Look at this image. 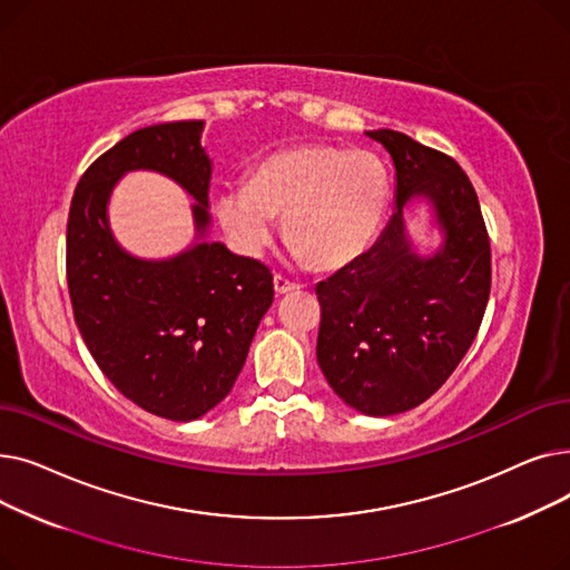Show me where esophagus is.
Here are the masks:
<instances>
[{
    "mask_svg": "<svg viewBox=\"0 0 570 570\" xmlns=\"http://www.w3.org/2000/svg\"><path fill=\"white\" fill-rule=\"evenodd\" d=\"M275 291H277V295L295 293V291H301V284L288 282V279H286V277H282V275H275Z\"/></svg>",
    "mask_w": 570,
    "mask_h": 570,
    "instance_id": "34e87169",
    "label": "esophagus"
}]
</instances>
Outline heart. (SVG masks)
I'll use <instances>...</instances> for the list:
<instances>
[{"instance_id": "obj_1", "label": "heart", "mask_w": 570, "mask_h": 570, "mask_svg": "<svg viewBox=\"0 0 570 570\" xmlns=\"http://www.w3.org/2000/svg\"><path fill=\"white\" fill-rule=\"evenodd\" d=\"M387 200L391 177L374 153L307 142L258 161L249 183H228L215 209L239 254L273 245L279 215L293 258L340 269L370 249Z\"/></svg>"}]
</instances>
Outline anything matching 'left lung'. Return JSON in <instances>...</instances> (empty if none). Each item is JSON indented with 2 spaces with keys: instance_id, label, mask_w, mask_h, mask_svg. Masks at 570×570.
Instances as JSON below:
<instances>
[{
  "instance_id": "8db88e82",
  "label": "left lung",
  "mask_w": 570,
  "mask_h": 570,
  "mask_svg": "<svg viewBox=\"0 0 570 570\" xmlns=\"http://www.w3.org/2000/svg\"><path fill=\"white\" fill-rule=\"evenodd\" d=\"M395 168V213L370 252L316 286V361L337 397L365 415L404 413L460 365L490 297V239L455 159L406 134L365 131ZM428 204L442 243L423 255L405 209Z\"/></svg>"
}]
</instances>
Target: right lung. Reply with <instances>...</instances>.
<instances>
[{"label": "right lung", "mask_w": 570, "mask_h": 570, "mask_svg": "<svg viewBox=\"0 0 570 570\" xmlns=\"http://www.w3.org/2000/svg\"><path fill=\"white\" fill-rule=\"evenodd\" d=\"M205 122L145 127L85 170L67 224V282L78 331L127 400L168 421L215 409L243 370L273 305L269 269L209 239L213 159ZM170 176L194 198L195 239L168 259H140L116 243L107 205L127 171Z\"/></svg>", "instance_id": "1"}]
</instances>
